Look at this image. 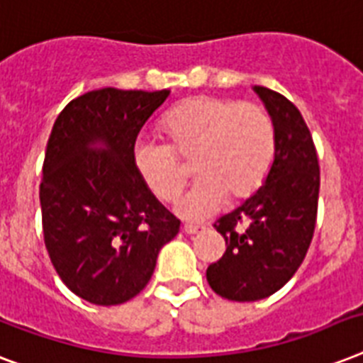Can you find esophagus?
Here are the masks:
<instances>
[{
    "instance_id": "obj_1",
    "label": "esophagus",
    "mask_w": 363,
    "mask_h": 363,
    "mask_svg": "<svg viewBox=\"0 0 363 363\" xmlns=\"http://www.w3.org/2000/svg\"><path fill=\"white\" fill-rule=\"evenodd\" d=\"M182 229H184V233H186V235H197V233L205 231V225H196V223H184V225H182Z\"/></svg>"
}]
</instances>
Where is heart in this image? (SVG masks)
<instances>
[{"label": "heart", "instance_id": "b5f03b06", "mask_svg": "<svg viewBox=\"0 0 363 363\" xmlns=\"http://www.w3.org/2000/svg\"><path fill=\"white\" fill-rule=\"evenodd\" d=\"M167 145L138 141L134 164L141 181L160 201H173L186 184L184 162L199 179L175 203L179 216L205 220L223 199L238 201L263 184L276 152V132L264 108L233 99L196 96L162 119Z\"/></svg>", "mask_w": 363, "mask_h": 363}]
</instances>
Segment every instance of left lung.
<instances>
[{
	"mask_svg": "<svg viewBox=\"0 0 363 363\" xmlns=\"http://www.w3.org/2000/svg\"><path fill=\"white\" fill-rule=\"evenodd\" d=\"M274 123L272 166L248 199L214 223L225 253L207 268L222 298L253 302L284 287L304 261L317 220L319 160L308 125L291 100L253 85Z\"/></svg>",
	"mask_w": 363,
	"mask_h": 363,
	"instance_id": "left-lung-1",
	"label": "left lung"
}]
</instances>
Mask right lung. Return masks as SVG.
Masks as SVG:
<instances>
[{
	"label": "right lung",
	"mask_w": 363,
	"mask_h": 363,
	"mask_svg": "<svg viewBox=\"0 0 363 363\" xmlns=\"http://www.w3.org/2000/svg\"><path fill=\"white\" fill-rule=\"evenodd\" d=\"M169 91H89L55 119L40 182L44 244L63 284L96 306L143 291L181 222L141 181L135 138Z\"/></svg>",
	"instance_id": "add662e5"
}]
</instances>
